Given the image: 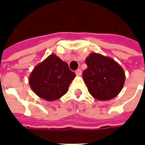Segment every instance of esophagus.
I'll list each match as a JSON object with an SVG mask.
<instances>
[{
    "instance_id": "1",
    "label": "esophagus",
    "mask_w": 145,
    "mask_h": 145,
    "mask_svg": "<svg viewBox=\"0 0 145 145\" xmlns=\"http://www.w3.org/2000/svg\"><path fill=\"white\" fill-rule=\"evenodd\" d=\"M75 73H76V74H77L78 76L82 75V69H80V68H79V69H78L77 71H76Z\"/></svg>"
}]
</instances>
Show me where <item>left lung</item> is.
Listing matches in <instances>:
<instances>
[{"mask_svg": "<svg viewBox=\"0 0 145 145\" xmlns=\"http://www.w3.org/2000/svg\"><path fill=\"white\" fill-rule=\"evenodd\" d=\"M85 63L83 79L89 93L98 100H110L120 92L125 82L122 67L112 58L91 53Z\"/></svg>", "mask_w": 145, "mask_h": 145, "instance_id": "left-lung-1", "label": "left lung"}]
</instances>
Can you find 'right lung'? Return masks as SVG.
I'll list each match as a JSON object with an SVG mask.
<instances>
[{
	"label": "right lung",
	"mask_w": 145,
	"mask_h": 145,
	"mask_svg": "<svg viewBox=\"0 0 145 145\" xmlns=\"http://www.w3.org/2000/svg\"><path fill=\"white\" fill-rule=\"evenodd\" d=\"M75 74L68 64L55 54H51L36 65L31 73L29 82L39 97L47 101L57 100L67 93Z\"/></svg>",
	"instance_id": "obj_1"
}]
</instances>
